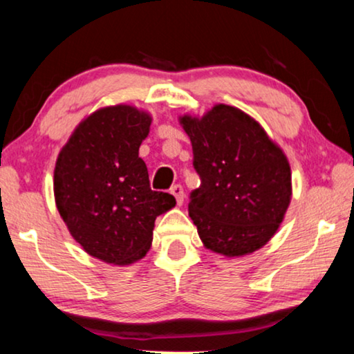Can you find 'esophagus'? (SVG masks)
I'll use <instances>...</instances> for the list:
<instances>
[{"label":"esophagus","instance_id":"34e87169","mask_svg":"<svg viewBox=\"0 0 354 354\" xmlns=\"http://www.w3.org/2000/svg\"><path fill=\"white\" fill-rule=\"evenodd\" d=\"M171 193L174 196H176L177 205L182 206V203H183V188H182V185H174L171 188Z\"/></svg>","mask_w":354,"mask_h":354}]
</instances>
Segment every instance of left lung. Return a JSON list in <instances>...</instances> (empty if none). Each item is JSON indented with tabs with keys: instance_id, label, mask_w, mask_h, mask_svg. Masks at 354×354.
<instances>
[{
	"instance_id": "8db88e82",
	"label": "left lung",
	"mask_w": 354,
	"mask_h": 354,
	"mask_svg": "<svg viewBox=\"0 0 354 354\" xmlns=\"http://www.w3.org/2000/svg\"><path fill=\"white\" fill-rule=\"evenodd\" d=\"M201 185L188 216L203 246L225 258L263 248L292 201V169L283 149L258 120L235 106L214 104L203 115L182 114Z\"/></svg>"
}]
</instances>
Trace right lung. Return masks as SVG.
<instances>
[{"label": "right lung", "instance_id": "1", "mask_svg": "<svg viewBox=\"0 0 354 354\" xmlns=\"http://www.w3.org/2000/svg\"><path fill=\"white\" fill-rule=\"evenodd\" d=\"M151 120L137 106H104L82 119L57 154V211L85 253L106 264L142 259L151 248L156 217L176 206L172 195L149 188L138 156Z\"/></svg>", "mask_w": 354, "mask_h": 354}]
</instances>
